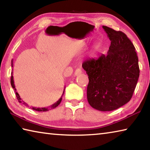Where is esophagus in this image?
I'll return each mask as SVG.
<instances>
[{
	"mask_svg": "<svg viewBox=\"0 0 150 150\" xmlns=\"http://www.w3.org/2000/svg\"><path fill=\"white\" fill-rule=\"evenodd\" d=\"M81 73H82V69H81V68H78V69L75 70L74 75H75V76H77L79 75H80Z\"/></svg>",
	"mask_w": 150,
	"mask_h": 150,
	"instance_id": "esophagus-1",
	"label": "esophagus"
}]
</instances>
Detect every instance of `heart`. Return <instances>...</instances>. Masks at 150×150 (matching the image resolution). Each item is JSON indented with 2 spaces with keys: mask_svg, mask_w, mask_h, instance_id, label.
Returning a JSON list of instances; mask_svg holds the SVG:
<instances>
[{
  "mask_svg": "<svg viewBox=\"0 0 150 150\" xmlns=\"http://www.w3.org/2000/svg\"><path fill=\"white\" fill-rule=\"evenodd\" d=\"M92 54H93V53H92Z\"/></svg>",
  "mask_w": 150,
  "mask_h": 150,
  "instance_id": "heart-1",
  "label": "heart"
}]
</instances>
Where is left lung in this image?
Returning <instances> with one entry per match:
<instances>
[{
  "label": "left lung",
  "mask_w": 150,
  "mask_h": 150,
  "mask_svg": "<svg viewBox=\"0 0 150 150\" xmlns=\"http://www.w3.org/2000/svg\"><path fill=\"white\" fill-rule=\"evenodd\" d=\"M111 41L107 55L83 62L88 76L89 105L100 111L116 110L128 103L139 75L135 47L124 32L103 26Z\"/></svg>",
  "instance_id": "1"
}]
</instances>
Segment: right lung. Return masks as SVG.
I'll list each match as a JSON object with an SVG mask.
<instances>
[{"instance_id":"right-lung-1","label":"right lung","mask_w":150,"mask_h":150,"mask_svg":"<svg viewBox=\"0 0 150 150\" xmlns=\"http://www.w3.org/2000/svg\"><path fill=\"white\" fill-rule=\"evenodd\" d=\"M12 67H13V65H12ZM11 85H12V87L13 88V89L14 90L15 93H16V96L17 97V99L18 100L19 103H22V101H21V98H20V96L19 95V94L16 92V88H15V86H14V79H13V76H12H12H11ZM64 91H65V88H64V90H63V92L62 94V96L63 95V94H64ZM62 96H61V98H59V100H58L56 103L53 104L52 105H51L50 106H47V107H44V108H36V107H32V108L33 110H36V111H40V112H45V111H47L49 110H51V109H54L55 107H57V106L59 105L61 101L62 100ZM23 104L25 105H27L26 103H24L23 101Z\"/></svg>"}]
</instances>
